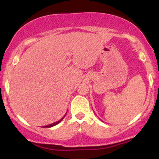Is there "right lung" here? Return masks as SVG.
I'll return each instance as SVG.
<instances>
[{"mask_svg": "<svg viewBox=\"0 0 159 159\" xmlns=\"http://www.w3.org/2000/svg\"><path fill=\"white\" fill-rule=\"evenodd\" d=\"M66 114H67V113H66ZM66 114H65V115H66ZM65 116L63 117V118H61V119H60V120H59V121H56V122H54V123H52V124L48 125H45V126H42V128H51V127H53V126L56 125H57V124H58V123H60L61 121L62 120L64 119V118H65Z\"/></svg>", "mask_w": 159, "mask_h": 159, "instance_id": "add662e5", "label": "right lung"}]
</instances>
